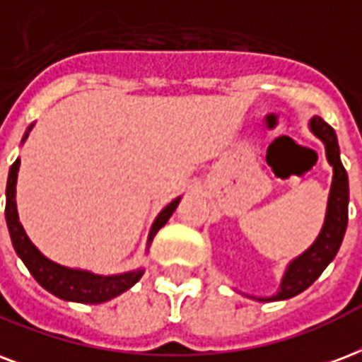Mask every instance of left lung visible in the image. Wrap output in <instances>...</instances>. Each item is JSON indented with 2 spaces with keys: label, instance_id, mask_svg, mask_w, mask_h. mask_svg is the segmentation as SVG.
I'll use <instances>...</instances> for the list:
<instances>
[{
  "label": "left lung",
  "instance_id": "left-lung-1",
  "mask_svg": "<svg viewBox=\"0 0 362 362\" xmlns=\"http://www.w3.org/2000/svg\"><path fill=\"white\" fill-rule=\"evenodd\" d=\"M311 131L325 142L327 159L332 165L334 176H332V187L328 195L327 218L325 224L315 239L303 255L296 260H292L286 267V273L281 281V291L272 298H260L262 302L269 300H286L303 292L308 286L315 283V279L325 272V267L334 260L336 252L341 245L344 233L347 228V205H349V184H347V173L340 161V148L336 140V132L332 127L315 115L310 121Z\"/></svg>",
  "mask_w": 362,
  "mask_h": 362
}]
</instances>
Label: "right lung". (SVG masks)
<instances>
[{"instance_id":"add662e5","label":"right lung","mask_w":362,"mask_h":362,"mask_svg":"<svg viewBox=\"0 0 362 362\" xmlns=\"http://www.w3.org/2000/svg\"><path fill=\"white\" fill-rule=\"evenodd\" d=\"M32 127H28L30 132ZM24 136V140H26ZM18 165L21 159H16L11 165L9 178H7V203H5V218H7V228H9L11 241L15 247L16 255L21 256L22 262L26 264L30 273L34 275V279L40 283L45 291H49L54 296L68 300V302H81V303H102L112 300V298L119 296L121 292L129 291L140 277H142V269L136 272L121 273V275H95L90 272H83V269H71V267H64L60 264H54L49 258L41 255L40 250L32 245V241L28 239L26 231L18 222V212H16V175H18ZM180 203V197H176L173 203L165 206L159 216L156 218V222L151 226L150 237H148V245L151 239L156 237V233L161 230L163 226L169 222V218L173 216V212L176 211V206Z\"/></svg>"}]
</instances>
